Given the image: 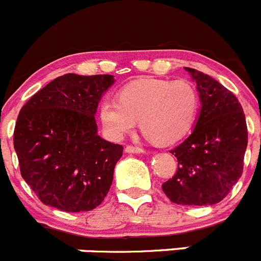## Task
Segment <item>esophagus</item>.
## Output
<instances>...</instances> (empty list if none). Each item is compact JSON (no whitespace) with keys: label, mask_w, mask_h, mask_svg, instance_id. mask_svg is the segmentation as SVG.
Here are the masks:
<instances>
[{"label":"esophagus","mask_w":261,"mask_h":261,"mask_svg":"<svg viewBox=\"0 0 261 261\" xmlns=\"http://www.w3.org/2000/svg\"><path fill=\"white\" fill-rule=\"evenodd\" d=\"M125 151L126 153H133V154H141L144 153V149L142 147H138V146H133V145H128L125 147Z\"/></svg>","instance_id":"esophagus-1"}]
</instances>
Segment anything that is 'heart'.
Segmentation results:
<instances>
[{
  "label": "heart",
  "instance_id": "obj_1",
  "mask_svg": "<svg viewBox=\"0 0 261 261\" xmlns=\"http://www.w3.org/2000/svg\"><path fill=\"white\" fill-rule=\"evenodd\" d=\"M199 94L187 80L144 78L119 93V102L105 99L99 107L103 130L112 140H123L140 126L158 144H172L190 132L199 112Z\"/></svg>",
  "mask_w": 261,
  "mask_h": 261
}]
</instances>
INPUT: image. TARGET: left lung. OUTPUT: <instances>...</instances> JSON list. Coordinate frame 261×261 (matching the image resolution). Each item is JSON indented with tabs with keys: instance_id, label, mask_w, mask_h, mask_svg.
Returning a JSON list of instances; mask_svg holds the SVG:
<instances>
[{
	"instance_id": "8db88e82",
	"label": "left lung",
	"mask_w": 261,
	"mask_h": 261,
	"mask_svg": "<svg viewBox=\"0 0 261 261\" xmlns=\"http://www.w3.org/2000/svg\"><path fill=\"white\" fill-rule=\"evenodd\" d=\"M184 69L196 82L201 108L191 135L171 150L177 171L162 184V190L175 204L214 205L242 176L247 124L231 91L211 75Z\"/></svg>"
}]
</instances>
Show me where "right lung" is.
I'll use <instances>...</instances> for the list:
<instances>
[{
  "label": "right lung",
  "instance_id": "right-lung-1",
  "mask_svg": "<svg viewBox=\"0 0 261 261\" xmlns=\"http://www.w3.org/2000/svg\"><path fill=\"white\" fill-rule=\"evenodd\" d=\"M114 75L69 73L31 96L18 115L14 149L40 201L62 212L102 204L123 146L98 135L95 114Z\"/></svg>",
  "mask_w": 261,
  "mask_h": 261
}]
</instances>
